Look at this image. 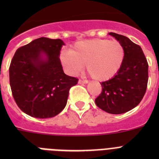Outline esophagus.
Here are the masks:
<instances>
[{"label":"esophagus","instance_id":"obj_1","mask_svg":"<svg viewBox=\"0 0 159 159\" xmlns=\"http://www.w3.org/2000/svg\"><path fill=\"white\" fill-rule=\"evenodd\" d=\"M79 84H88V80H79Z\"/></svg>","mask_w":159,"mask_h":159}]
</instances>
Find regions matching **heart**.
Listing matches in <instances>:
<instances>
[{
	"label": "heart",
	"instance_id": "1",
	"mask_svg": "<svg viewBox=\"0 0 159 159\" xmlns=\"http://www.w3.org/2000/svg\"><path fill=\"white\" fill-rule=\"evenodd\" d=\"M124 60V48L120 42L95 39L77 42L71 51L60 55V61L70 74L87 71L96 80H107L117 74Z\"/></svg>",
	"mask_w": 159,
	"mask_h": 159
}]
</instances>
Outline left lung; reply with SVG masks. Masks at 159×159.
Here are the masks:
<instances>
[{
	"label": "left lung",
	"instance_id": "8db88e82",
	"mask_svg": "<svg viewBox=\"0 0 159 159\" xmlns=\"http://www.w3.org/2000/svg\"><path fill=\"white\" fill-rule=\"evenodd\" d=\"M109 35L123 46L124 60L113 78L100 83L102 92L95 104L107 113L118 115L130 111L143 99L148 83V63L139 44L123 35Z\"/></svg>",
	"mask_w": 159,
	"mask_h": 159
}]
</instances>
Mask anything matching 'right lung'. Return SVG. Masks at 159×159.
I'll return each mask as SVG.
<instances>
[{"label":"right lung","mask_w":159,"mask_h":159,"mask_svg":"<svg viewBox=\"0 0 159 159\" xmlns=\"http://www.w3.org/2000/svg\"><path fill=\"white\" fill-rule=\"evenodd\" d=\"M60 39L40 37L19 48L9 66V83L19 108L32 117L57 116L67 104L70 88L78 79L64 74L59 58ZM45 54L46 60L41 58Z\"/></svg>","instance_id":"obj_1"}]
</instances>
